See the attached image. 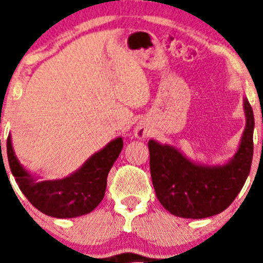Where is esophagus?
I'll return each mask as SVG.
<instances>
[{
    "mask_svg": "<svg viewBox=\"0 0 263 263\" xmlns=\"http://www.w3.org/2000/svg\"><path fill=\"white\" fill-rule=\"evenodd\" d=\"M134 136L139 139H142V138H145V137H147L148 136L147 126H145V125H142V124H137L136 127H134Z\"/></svg>",
    "mask_w": 263,
    "mask_h": 263,
    "instance_id": "obj_1",
    "label": "esophagus"
}]
</instances>
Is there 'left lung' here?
I'll use <instances>...</instances> for the list:
<instances>
[{
  "label": "left lung",
  "instance_id": "obj_1",
  "mask_svg": "<svg viewBox=\"0 0 263 263\" xmlns=\"http://www.w3.org/2000/svg\"><path fill=\"white\" fill-rule=\"evenodd\" d=\"M246 125L236 154L222 164L197 163L167 143L148 141L150 173L158 200L171 215L205 218L233 203L246 182L253 160L254 116L243 99Z\"/></svg>",
  "mask_w": 263,
  "mask_h": 263
}]
</instances>
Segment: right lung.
Listing matches in <instances>:
<instances>
[{
	"label": "right lung",
	"instance_id": "right-lung-1",
	"mask_svg": "<svg viewBox=\"0 0 263 263\" xmlns=\"http://www.w3.org/2000/svg\"><path fill=\"white\" fill-rule=\"evenodd\" d=\"M122 146L124 141L121 137L113 139L88 158L75 173L55 180H43L20 163L10 136L6 142V152L11 174L27 200L51 217L72 218L92 212L101 203L105 195L106 178Z\"/></svg>",
	"mask_w": 263,
	"mask_h": 263
}]
</instances>
